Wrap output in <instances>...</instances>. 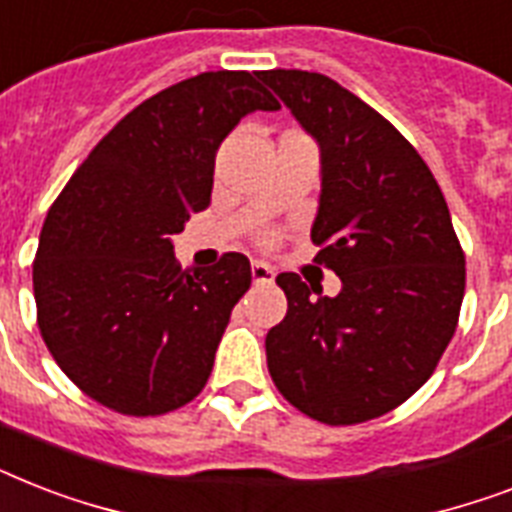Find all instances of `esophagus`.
Wrapping results in <instances>:
<instances>
[{
	"instance_id": "esophagus-1",
	"label": "esophagus",
	"mask_w": 512,
	"mask_h": 512,
	"mask_svg": "<svg viewBox=\"0 0 512 512\" xmlns=\"http://www.w3.org/2000/svg\"><path fill=\"white\" fill-rule=\"evenodd\" d=\"M252 279H255V284H271L276 279V273H273L271 265L252 263Z\"/></svg>"
}]
</instances>
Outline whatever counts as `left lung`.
Instances as JSON below:
<instances>
[{"mask_svg":"<svg viewBox=\"0 0 512 512\" xmlns=\"http://www.w3.org/2000/svg\"><path fill=\"white\" fill-rule=\"evenodd\" d=\"M319 140L316 263L342 281L324 297L279 273L287 316L265 337L289 404L324 425L388 414L436 372L460 319L465 252L436 177L393 124L313 71H260ZM314 295L311 296L310 292Z\"/></svg>","mask_w":512,"mask_h":512,"instance_id":"8db88e82","label":"left lung"}]
</instances>
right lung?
<instances>
[{
  "label": "right lung",
  "mask_w": 512,
  "mask_h": 512,
  "mask_svg": "<svg viewBox=\"0 0 512 512\" xmlns=\"http://www.w3.org/2000/svg\"><path fill=\"white\" fill-rule=\"evenodd\" d=\"M249 71H207L135 106L47 212L34 260L36 324L76 388L127 417L175 412L207 385L249 260L183 271L172 233L209 207L215 154L279 100Z\"/></svg>",
  "instance_id": "add662e5"
}]
</instances>
